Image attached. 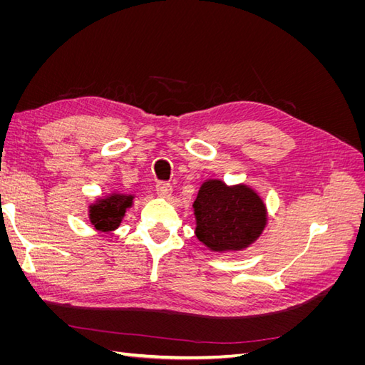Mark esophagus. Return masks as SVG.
<instances>
[{
	"mask_svg": "<svg viewBox=\"0 0 365 365\" xmlns=\"http://www.w3.org/2000/svg\"><path fill=\"white\" fill-rule=\"evenodd\" d=\"M155 189H157V193H158L160 196L168 197V196H170V193H172V184H170V182H165V181H160V182H157Z\"/></svg>",
	"mask_w": 365,
	"mask_h": 365,
	"instance_id": "34e87169",
	"label": "esophagus"
}]
</instances>
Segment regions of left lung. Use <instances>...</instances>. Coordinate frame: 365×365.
Returning a JSON list of instances; mask_svg holds the SVG:
<instances>
[{"label": "left lung", "instance_id": "left-lung-1", "mask_svg": "<svg viewBox=\"0 0 365 365\" xmlns=\"http://www.w3.org/2000/svg\"><path fill=\"white\" fill-rule=\"evenodd\" d=\"M196 237L212 251H233L251 245L267 224V208L259 195L240 184L219 180L204 182L193 204Z\"/></svg>", "mask_w": 365, "mask_h": 365}]
</instances>
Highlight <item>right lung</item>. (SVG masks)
Segmentation results:
<instances>
[{
  "label": "right lung",
  "mask_w": 365,
  "mask_h": 365,
  "mask_svg": "<svg viewBox=\"0 0 365 365\" xmlns=\"http://www.w3.org/2000/svg\"><path fill=\"white\" fill-rule=\"evenodd\" d=\"M132 204V196L114 193L106 200H101L90 207L91 224L98 231H111L117 228L125 216L126 208Z\"/></svg>",
  "instance_id": "1"
}]
</instances>
